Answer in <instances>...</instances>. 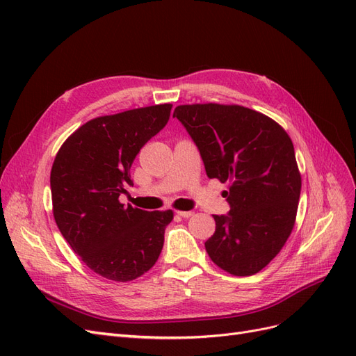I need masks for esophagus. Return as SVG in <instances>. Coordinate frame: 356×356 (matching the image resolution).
Masks as SVG:
<instances>
[{
    "mask_svg": "<svg viewBox=\"0 0 356 356\" xmlns=\"http://www.w3.org/2000/svg\"><path fill=\"white\" fill-rule=\"evenodd\" d=\"M177 213L179 215V217H182V218H190L191 215H193L191 211H177Z\"/></svg>",
    "mask_w": 356,
    "mask_h": 356,
    "instance_id": "obj_1",
    "label": "esophagus"
}]
</instances>
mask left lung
Returning <instances> with one entry per match:
<instances>
[{
  "instance_id": "obj_1",
  "label": "left lung",
  "mask_w": 356,
  "mask_h": 356,
  "mask_svg": "<svg viewBox=\"0 0 356 356\" xmlns=\"http://www.w3.org/2000/svg\"><path fill=\"white\" fill-rule=\"evenodd\" d=\"M174 117L196 143L209 178L227 182L229 215L204 242L233 276L255 275L281 252L294 229L301 175L294 145L273 118L242 105H178Z\"/></svg>"
}]
</instances>
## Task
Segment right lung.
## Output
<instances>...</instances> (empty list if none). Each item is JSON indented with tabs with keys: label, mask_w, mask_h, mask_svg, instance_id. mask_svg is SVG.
<instances>
[{
	"label": "right lung",
	"mask_w": 356,
	"mask_h": 356,
	"mask_svg": "<svg viewBox=\"0 0 356 356\" xmlns=\"http://www.w3.org/2000/svg\"><path fill=\"white\" fill-rule=\"evenodd\" d=\"M172 104L101 115L59 148L50 172L53 217L90 270L129 282L152 268L174 211H143L118 200L132 186L136 154L169 120Z\"/></svg>",
	"instance_id": "obj_1"
}]
</instances>
